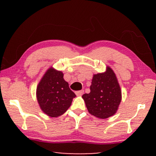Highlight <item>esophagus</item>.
I'll return each instance as SVG.
<instances>
[{
  "mask_svg": "<svg viewBox=\"0 0 156 156\" xmlns=\"http://www.w3.org/2000/svg\"><path fill=\"white\" fill-rule=\"evenodd\" d=\"M84 94V90H80L78 91H76V96H82Z\"/></svg>",
  "mask_w": 156,
  "mask_h": 156,
  "instance_id": "34e87169",
  "label": "esophagus"
}]
</instances>
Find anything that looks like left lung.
<instances>
[{
	"label": "left lung",
	"instance_id": "left-lung-1",
	"mask_svg": "<svg viewBox=\"0 0 156 156\" xmlns=\"http://www.w3.org/2000/svg\"><path fill=\"white\" fill-rule=\"evenodd\" d=\"M89 113L104 119L116 114L122 96L116 74L109 66L106 71L93 75L90 93L82 95Z\"/></svg>",
	"mask_w": 156,
	"mask_h": 156
}]
</instances>
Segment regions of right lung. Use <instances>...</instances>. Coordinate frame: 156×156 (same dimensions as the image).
<instances>
[{
  "label": "right lung",
  "mask_w": 156,
  "mask_h": 156,
  "mask_svg": "<svg viewBox=\"0 0 156 156\" xmlns=\"http://www.w3.org/2000/svg\"><path fill=\"white\" fill-rule=\"evenodd\" d=\"M63 76L62 72L50 67L37 84V102L42 112L50 117L56 118L65 114L76 97Z\"/></svg>",
  "instance_id": "obj_1"
}]
</instances>
